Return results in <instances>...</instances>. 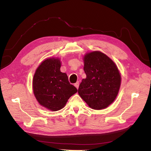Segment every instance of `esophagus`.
<instances>
[{
  "label": "esophagus",
  "instance_id": "esophagus-1",
  "mask_svg": "<svg viewBox=\"0 0 151 151\" xmlns=\"http://www.w3.org/2000/svg\"><path fill=\"white\" fill-rule=\"evenodd\" d=\"M74 86H75V87L76 88H78V87H79V82H76L75 83V85H74Z\"/></svg>",
  "mask_w": 151,
  "mask_h": 151
}]
</instances>
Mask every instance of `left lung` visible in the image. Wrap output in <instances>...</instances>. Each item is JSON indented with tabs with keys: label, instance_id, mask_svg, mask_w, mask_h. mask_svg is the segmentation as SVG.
Masks as SVG:
<instances>
[{
	"label": "left lung",
	"instance_id": "8db88e82",
	"mask_svg": "<svg viewBox=\"0 0 151 151\" xmlns=\"http://www.w3.org/2000/svg\"><path fill=\"white\" fill-rule=\"evenodd\" d=\"M86 78L79 86L78 94L94 110L107 108L116 98L121 86V75L115 63L100 51L84 57Z\"/></svg>",
	"mask_w": 151,
	"mask_h": 151
}]
</instances>
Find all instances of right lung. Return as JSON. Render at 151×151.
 <instances>
[{
    "mask_svg": "<svg viewBox=\"0 0 151 151\" xmlns=\"http://www.w3.org/2000/svg\"><path fill=\"white\" fill-rule=\"evenodd\" d=\"M59 58H48L37 67L34 75V94L38 102L51 111L62 109L68 99L77 92L67 74L60 71Z\"/></svg>",
    "mask_w": 151,
    "mask_h": 151,
    "instance_id": "add662e5",
    "label": "right lung"
}]
</instances>
